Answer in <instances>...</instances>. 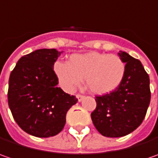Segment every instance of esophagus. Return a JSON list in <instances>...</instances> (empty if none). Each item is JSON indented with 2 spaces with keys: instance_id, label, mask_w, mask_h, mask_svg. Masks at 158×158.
<instances>
[{
  "instance_id": "obj_1",
  "label": "esophagus",
  "mask_w": 158,
  "mask_h": 158,
  "mask_svg": "<svg viewBox=\"0 0 158 158\" xmlns=\"http://www.w3.org/2000/svg\"><path fill=\"white\" fill-rule=\"evenodd\" d=\"M76 98L78 99L79 102H81V101L84 98V96H82V95H80V94H77L76 95Z\"/></svg>"
}]
</instances>
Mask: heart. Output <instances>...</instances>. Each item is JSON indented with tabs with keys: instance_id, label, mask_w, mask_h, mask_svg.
Instances as JSON below:
<instances>
[{
	"instance_id": "b5f03b06",
	"label": "heart",
	"mask_w": 158,
	"mask_h": 158,
	"mask_svg": "<svg viewBox=\"0 0 158 158\" xmlns=\"http://www.w3.org/2000/svg\"><path fill=\"white\" fill-rule=\"evenodd\" d=\"M53 72L64 90L72 92L84 78L88 89L93 94L106 95L115 90L126 73V65L114 54L89 52L70 55L69 62L56 61Z\"/></svg>"
}]
</instances>
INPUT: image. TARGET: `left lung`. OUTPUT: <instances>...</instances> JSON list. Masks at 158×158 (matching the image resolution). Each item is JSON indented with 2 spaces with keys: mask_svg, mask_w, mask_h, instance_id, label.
<instances>
[{
  "mask_svg": "<svg viewBox=\"0 0 158 158\" xmlns=\"http://www.w3.org/2000/svg\"><path fill=\"white\" fill-rule=\"evenodd\" d=\"M126 73L118 88L109 94L96 97L97 107L91 119L97 130L106 137H121L142 124L150 102L149 77L142 62L119 51Z\"/></svg>",
  "mask_w": 158,
  "mask_h": 158,
  "instance_id": "1",
  "label": "left lung"
}]
</instances>
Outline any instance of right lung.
<instances>
[{"instance_id":"add662e5","label":"right lung","mask_w":158,"mask_h":158,"mask_svg":"<svg viewBox=\"0 0 158 158\" xmlns=\"http://www.w3.org/2000/svg\"><path fill=\"white\" fill-rule=\"evenodd\" d=\"M60 53L56 49L36 50L23 56L9 76V109L18 126L33 136L58 135L67 112L77 102L57 86L53 64Z\"/></svg>"}]
</instances>
